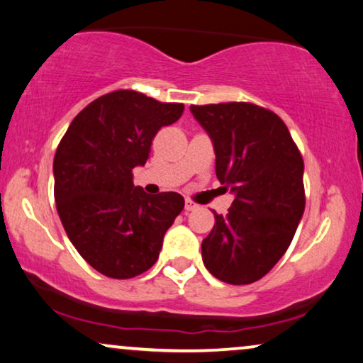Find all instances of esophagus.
<instances>
[{"label": "esophagus", "instance_id": "34e87169", "mask_svg": "<svg viewBox=\"0 0 363 363\" xmlns=\"http://www.w3.org/2000/svg\"><path fill=\"white\" fill-rule=\"evenodd\" d=\"M197 207H199V206H197L196 202H192V201L187 199V201H186V206H184V211H186V212H191V211H196Z\"/></svg>", "mask_w": 363, "mask_h": 363}]
</instances>
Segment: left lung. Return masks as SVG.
<instances>
[{
  "label": "left lung",
  "mask_w": 363,
  "mask_h": 363,
  "mask_svg": "<svg viewBox=\"0 0 363 363\" xmlns=\"http://www.w3.org/2000/svg\"><path fill=\"white\" fill-rule=\"evenodd\" d=\"M216 152V176L234 194L202 240L206 269L222 282L262 279L286 254L306 209L303 161L287 125L250 103L191 106Z\"/></svg>",
  "instance_id": "obj_1"
}]
</instances>
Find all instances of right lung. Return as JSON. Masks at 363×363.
I'll return each mask as SVG.
<instances>
[{"label":"right lung","mask_w":363,"mask_h":363,"mask_svg":"<svg viewBox=\"0 0 363 363\" xmlns=\"http://www.w3.org/2000/svg\"><path fill=\"white\" fill-rule=\"evenodd\" d=\"M184 104L119 89L86 106L56 149L55 201L67 238L91 267L111 279L151 269L164 234L184 209L177 192L146 194L133 182L162 125Z\"/></svg>","instance_id":"1"}]
</instances>
